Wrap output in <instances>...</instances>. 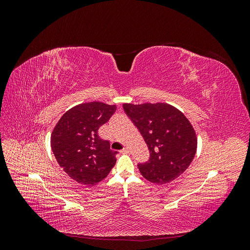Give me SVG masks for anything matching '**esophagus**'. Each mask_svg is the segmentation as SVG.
<instances>
[{
	"label": "esophagus",
	"instance_id": "34e87169",
	"mask_svg": "<svg viewBox=\"0 0 250 250\" xmlns=\"http://www.w3.org/2000/svg\"><path fill=\"white\" fill-rule=\"evenodd\" d=\"M121 152H122V153H128V152H129V149H128V148L126 147V148H124L122 151H121Z\"/></svg>",
	"mask_w": 250,
	"mask_h": 250
}]
</instances>
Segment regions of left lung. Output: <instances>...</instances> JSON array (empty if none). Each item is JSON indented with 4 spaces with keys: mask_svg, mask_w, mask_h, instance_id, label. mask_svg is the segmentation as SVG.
I'll list each match as a JSON object with an SVG mask.
<instances>
[{
    "mask_svg": "<svg viewBox=\"0 0 250 250\" xmlns=\"http://www.w3.org/2000/svg\"><path fill=\"white\" fill-rule=\"evenodd\" d=\"M123 108L150 152L148 162L138 164L142 175L157 185L180 176L191 165L197 149V137L190 121L167 103H125Z\"/></svg>",
    "mask_w": 250,
    "mask_h": 250,
    "instance_id": "8db88e82",
    "label": "left lung"
}]
</instances>
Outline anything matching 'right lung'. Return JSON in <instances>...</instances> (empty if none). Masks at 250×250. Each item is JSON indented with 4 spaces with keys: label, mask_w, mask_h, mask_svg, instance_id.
I'll return each mask as SVG.
<instances>
[{
    "label": "right lung",
    "mask_w": 250,
    "mask_h": 250,
    "mask_svg": "<svg viewBox=\"0 0 250 250\" xmlns=\"http://www.w3.org/2000/svg\"><path fill=\"white\" fill-rule=\"evenodd\" d=\"M116 105L87 102L76 105L60 118L51 134L57 163L78 184L95 186L115 166L117 151L102 140L98 129L115 113Z\"/></svg>",
    "instance_id": "obj_1"
}]
</instances>
